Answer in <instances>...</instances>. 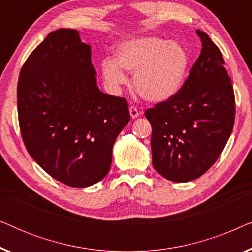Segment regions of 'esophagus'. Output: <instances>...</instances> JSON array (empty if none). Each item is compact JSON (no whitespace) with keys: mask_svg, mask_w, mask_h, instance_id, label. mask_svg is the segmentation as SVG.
Masks as SVG:
<instances>
[{"mask_svg":"<svg viewBox=\"0 0 252 252\" xmlns=\"http://www.w3.org/2000/svg\"><path fill=\"white\" fill-rule=\"evenodd\" d=\"M129 115L133 119H135L141 115V112L135 108V106H130V108H129Z\"/></svg>","mask_w":252,"mask_h":252,"instance_id":"esophagus-1","label":"esophagus"}]
</instances>
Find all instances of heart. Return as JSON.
<instances>
[{"instance_id":"1","label":"heart","mask_w":252,"mask_h":252,"mask_svg":"<svg viewBox=\"0 0 252 252\" xmlns=\"http://www.w3.org/2000/svg\"><path fill=\"white\" fill-rule=\"evenodd\" d=\"M115 54L116 60L108 57L101 63L106 85L113 91L125 85L124 68L134 73V88L149 102H164L177 94L187 77L190 62L182 44L154 36L123 41Z\"/></svg>"}]
</instances>
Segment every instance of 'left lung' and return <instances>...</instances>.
Masks as SVG:
<instances>
[{
  "label": "left lung",
  "mask_w": 252,
  "mask_h": 252,
  "mask_svg": "<svg viewBox=\"0 0 252 252\" xmlns=\"http://www.w3.org/2000/svg\"><path fill=\"white\" fill-rule=\"evenodd\" d=\"M202 51L180 91L144 112L153 127V165L167 180L205 173L222 153L235 120V97L221 51L196 31Z\"/></svg>",
  "instance_id": "obj_1"
}]
</instances>
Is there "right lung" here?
I'll list each match as a JSON object with an SVG mask.
<instances>
[{
    "label": "right lung",
    "mask_w": 252,
    "mask_h": 252,
    "mask_svg": "<svg viewBox=\"0 0 252 252\" xmlns=\"http://www.w3.org/2000/svg\"><path fill=\"white\" fill-rule=\"evenodd\" d=\"M95 74L91 47L71 29L48 34L20 70L17 104L26 149L70 187L108 174L113 143L130 119L126 99L99 91Z\"/></svg>",
    "instance_id": "1"
}]
</instances>
